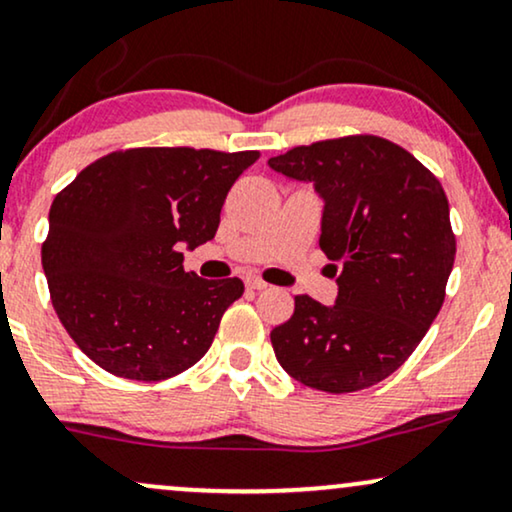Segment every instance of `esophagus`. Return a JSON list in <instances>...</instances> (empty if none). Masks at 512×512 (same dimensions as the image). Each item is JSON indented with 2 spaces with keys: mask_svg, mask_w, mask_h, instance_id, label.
Listing matches in <instances>:
<instances>
[{
  "mask_svg": "<svg viewBox=\"0 0 512 512\" xmlns=\"http://www.w3.org/2000/svg\"><path fill=\"white\" fill-rule=\"evenodd\" d=\"M243 281H245V288H250V290H264V288H269L267 283H264L262 278L255 276V274H248V276L243 278Z\"/></svg>",
  "mask_w": 512,
  "mask_h": 512,
  "instance_id": "esophagus-1",
  "label": "esophagus"
}]
</instances>
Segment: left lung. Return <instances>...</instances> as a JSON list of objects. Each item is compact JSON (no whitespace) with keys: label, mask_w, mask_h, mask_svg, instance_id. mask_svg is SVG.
Returning <instances> with one entry per match:
<instances>
[{"label":"left lung","mask_w":512,"mask_h":512,"mask_svg":"<svg viewBox=\"0 0 512 512\" xmlns=\"http://www.w3.org/2000/svg\"><path fill=\"white\" fill-rule=\"evenodd\" d=\"M323 200L319 245L338 262L335 304L295 297L271 331L278 364L323 392L371 387L411 357L444 302L456 238L435 174L392 141L342 137L269 158Z\"/></svg>","instance_id":"8db88e82"}]
</instances>
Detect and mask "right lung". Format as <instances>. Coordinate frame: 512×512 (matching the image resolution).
Masks as SVG:
<instances>
[{
  "label": "right lung",
  "mask_w": 512,
  "mask_h": 512,
  "mask_svg": "<svg viewBox=\"0 0 512 512\" xmlns=\"http://www.w3.org/2000/svg\"><path fill=\"white\" fill-rule=\"evenodd\" d=\"M257 151L129 148L103 155L54 198L42 267L75 345L129 380L172 378L208 352L241 278L184 271L181 245L215 238Z\"/></svg>",
  "instance_id": "1"
}]
</instances>
